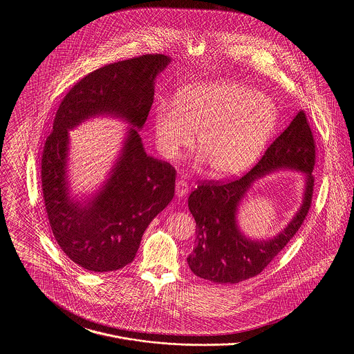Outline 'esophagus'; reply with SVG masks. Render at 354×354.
<instances>
[{
  "label": "esophagus",
  "mask_w": 354,
  "mask_h": 354,
  "mask_svg": "<svg viewBox=\"0 0 354 354\" xmlns=\"http://www.w3.org/2000/svg\"><path fill=\"white\" fill-rule=\"evenodd\" d=\"M188 194V185L185 180H178L175 185V195L178 198H185V195Z\"/></svg>",
  "instance_id": "obj_1"
}]
</instances>
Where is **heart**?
<instances>
[{
  "mask_svg": "<svg viewBox=\"0 0 354 354\" xmlns=\"http://www.w3.org/2000/svg\"><path fill=\"white\" fill-rule=\"evenodd\" d=\"M279 119L274 102L247 84L214 81L180 88L174 104L159 103L153 130L160 152L175 159L194 143L219 178L248 169L267 146Z\"/></svg>",
  "mask_w": 354,
  "mask_h": 354,
  "instance_id": "obj_1",
  "label": "heart"
}]
</instances>
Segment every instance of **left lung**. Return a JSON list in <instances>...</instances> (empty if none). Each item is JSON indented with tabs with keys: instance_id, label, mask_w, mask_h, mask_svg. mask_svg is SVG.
I'll use <instances>...</instances> for the list:
<instances>
[{
	"instance_id": "1",
	"label": "left lung",
	"mask_w": 354,
	"mask_h": 354,
	"mask_svg": "<svg viewBox=\"0 0 354 354\" xmlns=\"http://www.w3.org/2000/svg\"><path fill=\"white\" fill-rule=\"evenodd\" d=\"M315 160L313 134L305 113L299 111L260 162L243 178L227 183L208 182L198 185L188 198V208L196 221L195 245L187 257L191 270L218 284H236L263 272L299 231L310 208ZM281 169L304 174V203L277 236L251 239L241 232L236 224L238 207L256 180Z\"/></svg>"
}]
</instances>
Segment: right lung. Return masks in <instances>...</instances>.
Masks as SVG:
<instances>
[{
    "label": "right lung",
    "mask_w": 354,
    "mask_h": 354,
    "mask_svg": "<svg viewBox=\"0 0 354 354\" xmlns=\"http://www.w3.org/2000/svg\"><path fill=\"white\" fill-rule=\"evenodd\" d=\"M169 62L165 54H146L106 65L74 84L57 110L42 152V192L58 245L84 270L111 272L130 264L143 232L174 198L176 171L147 155L139 135L155 80ZM95 116L122 118L129 126L104 185L78 201L68 187V131Z\"/></svg>",
    "instance_id": "1"
}]
</instances>
